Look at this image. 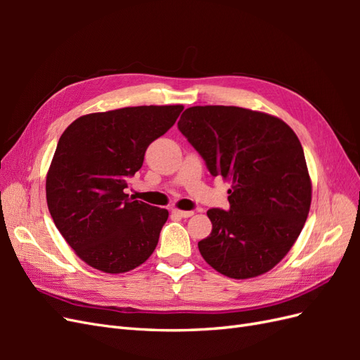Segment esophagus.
Instances as JSON below:
<instances>
[{"mask_svg":"<svg viewBox=\"0 0 360 360\" xmlns=\"http://www.w3.org/2000/svg\"><path fill=\"white\" fill-rule=\"evenodd\" d=\"M172 213L176 216H180V217H191L193 214V212H189V210H179V209H174Z\"/></svg>","mask_w":360,"mask_h":360,"instance_id":"34e87169","label":"esophagus"}]
</instances>
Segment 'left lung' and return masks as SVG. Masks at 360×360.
I'll use <instances>...</instances> for the list:
<instances>
[{
  "instance_id": "obj_1",
  "label": "left lung",
  "mask_w": 360,
  "mask_h": 360,
  "mask_svg": "<svg viewBox=\"0 0 360 360\" xmlns=\"http://www.w3.org/2000/svg\"><path fill=\"white\" fill-rule=\"evenodd\" d=\"M179 130L213 177L231 181L230 209H210V236L198 242L219 274L248 279L284 258L307 222L312 186L303 148L281 118L238 106L188 108Z\"/></svg>"
}]
</instances>
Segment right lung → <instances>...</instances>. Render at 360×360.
Returning <instances> with one entry per match:
<instances>
[{"label": "right lung", "instance_id": "obj_1", "mask_svg": "<svg viewBox=\"0 0 360 360\" xmlns=\"http://www.w3.org/2000/svg\"><path fill=\"white\" fill-rule=\"evenodd\" d=\"M181 105L86 114L64 130L46 176V201L64 240L86 264L124 274L153 254L168 210L129 198L127 179Z\"/></svg>", "mask_w": 360, "mask_h": 360}]
</instances>
